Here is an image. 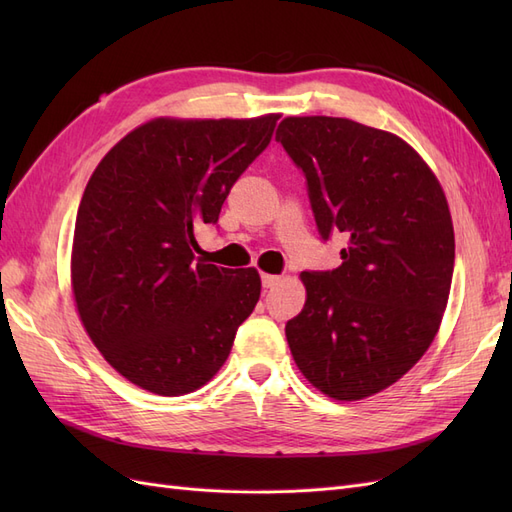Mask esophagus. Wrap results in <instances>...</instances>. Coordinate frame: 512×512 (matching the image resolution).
Instances as JSON below:
<instances>
[{
  "mask_svg": "<svg viewBox=\"0 0 512 512\" xmlns=\"http://www.w3.org/2000/svg\"><path fill=\"white\" fill-rule=\"evenodd\" d=\"M282 282L280 275H269V273H262V286L265 288H273Z\"/></svg>",
  "mask_w": 512,
  "mask_h": 512,
  "instance_id": "esophagus-1",
  "label": "esophagus"
}]
</instances>
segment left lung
<instances>
[{"label": "left lung", "mask_w": 512, "mask_h": 512, "mask_svg": "<svg viewBox=\"0 0 512 512\" xmlns=\"http://www.w3.org/2000/svg\"><path fill=\"white\" fill-rule=\"evenodd\" d=\"M275 138L307 179L322 239L344 232L333 271H303L286 324L292 359L337 401L389 389L438 335L455 265L451 211L429 164L393 132L344 117H286Z\"/></svg>", "instance_id": "left-lung-1"}]
</instances>
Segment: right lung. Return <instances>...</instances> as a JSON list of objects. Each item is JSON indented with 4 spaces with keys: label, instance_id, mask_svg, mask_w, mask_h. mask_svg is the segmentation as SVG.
I'll return each mask as SVG.
<instances>
[{
    "label": "right lung",
    "instance_id": "1",
    "mask_svg": "<svg viewBox=\"0 0 512 512\" xmlns=\"http://www.w3.org/2000/svg\"><path fill=\"white\" fill-rule=\"evenodd\" d=\"M277 119H151L89 177L70 256L76 312L104 361L149 393L205 386L254 312L258 271L196 260L194 230L218 222Z\"/></svg>",
    "mask_w": 512,
    "mask_h": 512
}]
</instances>
